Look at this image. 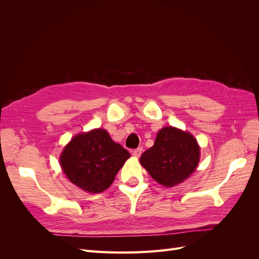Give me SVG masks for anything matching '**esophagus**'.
I'll use <instances>...</instances> for the list:
<instances>
[{"instance_id": "1", "label": "esophagus", "mask_w": 259, "mask_h": 259, "mask_svg": "<svg viewBox=\"0 0 259 259\" xmlns=\"http://www.w3.org/2000/svg\"><path fill=\"white\" fill-rule=\"evenodd\" d=\"M142 153H143V148H137L134 151H133V155H134L135 158H139V156L142 155Z\"/></svg>"}]
</instances>
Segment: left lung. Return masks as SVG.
Returning <instances> with one entry per match:
<instances>
[{"instance_id": "1", "label": "left lung", "mask_w": 259, "mask_h": 259, "mask_svg": "<svg viewBox=\"0 0 259 259\" xmlns=\"http://www.w3.org/2000/svg\"><path fill=\"white\" fill-rule=\"evenodd\" d=\"M200 146L191 133L174 126L162 127L154 144L139 162L160 185L171 188L184 183L197 169Z\"/></svg>"}]
</instances>
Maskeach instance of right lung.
Here are the masks:
<instances>
[{
	"label": "right lung",
	"instance_id": "right-lung-1",
	"mask_svg": "<svg viewBox=\"0 0 259 259\" xmlns=\"http://www.w3.org/2000/svg\"><path fill=\"white\" fill-rule=\"evenodd\" d=\"M130 156L126 149L99 127L73 136L62 149L59 164L73 185L88 193H99L111 186Z\"/></svg>",
	"mask_w": 259,
	"mask_h": 259
}]
</instances>
